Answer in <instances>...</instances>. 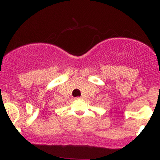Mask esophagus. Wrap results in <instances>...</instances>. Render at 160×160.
I'll use <instances>...</instances> for the list:
<instances>
[{
    "label": "esophagus",
    "instance_id": "obj_1",
    "mask_svg": "<svg viewBox=\"0 0 160 160\" xmlns=\"http://www.w3.org/2000/svg\"><path fill=\"white\" fill-rule=\"evenodd\" d=\"M80 98H82V97H78V98H76L77 100H78V99H80Z\"/></svg>",
    "mask_w": 160,
    "mask_h": 160
}]
</instances>
